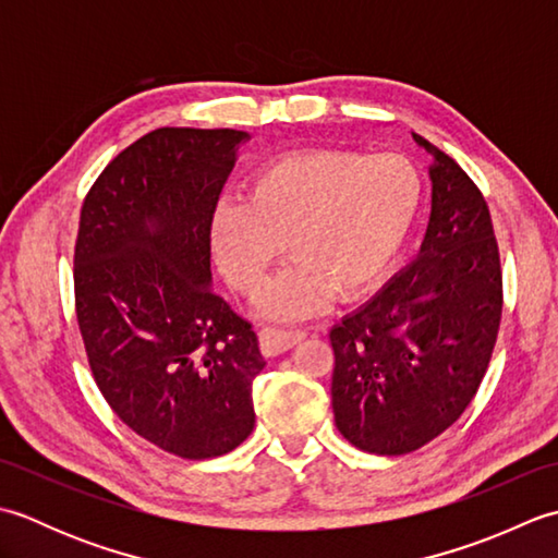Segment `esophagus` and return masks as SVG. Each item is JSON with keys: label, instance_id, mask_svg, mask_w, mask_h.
<instances>
[{"label": "esophagus", "instance_id": "34e87169", "mask_svg": "<svg viewBox=\"0 0 558 558\" xmlns=\"http://www.w3.org/2000/svg\"><path fill=\"white\" fill-rule=\"evenodd\" d=\"M258 338H260V350H264L266 357H276V354L288 352L290 348L298 345L300 340H304L306 330L266 326V328H260Z\"/></svg>", "mask_w": 558, "mask_h": 558}]
</instances>
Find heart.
<instances>
[{
	"label": "heart",
	"instance_id": "heart-1",
	"mask_svg": "<svg viewBox=\"0 0 558 558\" xmlns=\"http://www.w3.org/2000/svg\"><path fill=\"white\" fill-rule=\"evenodd\" d=\"M422 201V172L398 153H288L254 174L244 201L216 210L213 254L230 286L252 298L288 244L294 260L266 290L260 312L302 318L330 294L348 302L376 288Z\"/></svg>",
	"mask_w": 558,
	"mask_h": 558
}]
</instances>
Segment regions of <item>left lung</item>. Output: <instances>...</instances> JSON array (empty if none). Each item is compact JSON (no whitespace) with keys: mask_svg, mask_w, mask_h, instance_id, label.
Masks as SVG:
<instances>
[{"mask_svg":"<svg viewBox=\"0 0 558 558\" xmlns=\"http://www.w3.org/2000/svg\"><path fill=\"white\" fill-rule=\"evenodd\" d=\"M434 156L429 230L417 258L330 330L338 432L366 453L405 456L475 398L499 336L504 278L489 206L460 165Z\"/></svg>","mask_w":558,"mask_h":558,"instance_id":"8db88e82","label":"left lung"}]
</instances>
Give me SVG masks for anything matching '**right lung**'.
<instances>
[{
	"instance_id": "obj_1",
	"label": "right lung",
	"mask_w": 558,
	"mask_h": 558,
	"mask_svg": "<svg viewBox=\"0 0 558 558\" xmlns=\"http://www.w3.org/2000/svg\"><path fill=\"white\" fill-rule=\"evenodd\" d=\"M246 132L162 126L93 182L74 246L90 374L129 429L186 460L254 432L266 360L252 324L210 290V225Z\"/></svg>"
}]
</instances>
